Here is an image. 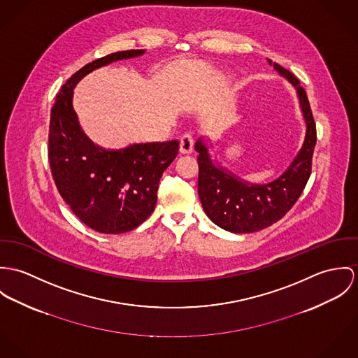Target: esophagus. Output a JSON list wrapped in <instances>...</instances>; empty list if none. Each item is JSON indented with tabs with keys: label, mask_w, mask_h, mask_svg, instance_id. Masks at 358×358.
Masks as SVG:
<instances>
[{
	"label": "esophagus",
	"mask_w": 358,
	"mask_h": 358,
	"mask_svg": "<svg viewBox=\"0 0 358 358\" xmlns=\"http://www.w3.org/2000/svg\"><path fill=\"white\" fill-rule=\"evenodd\" d=\"M194 145H195L194 136L187 133L180 140V152L181 154H191L194 151Z\"/></svg>",
	"instance_id": "esophagus-1"
}]
</instances>
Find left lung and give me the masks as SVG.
<instances>
[{
    "instance_id": "left-lung-1",
    "label": "left lung",
    "mask_w": 358,
    "mask_h": 358,
    "mask_svg": "<svg viewBox=\"0 0 358 358\" xmlns=\"http://www.w3.org/2000/svg\"><path fill=\"white\" fill-rule=\"evenodd\" d=\"M268 62L295 86L306 122L303 145L285 171L269 184H250L215 166L201 138L195 145L199 152V198L203 210L215 225L234 234H252L278 222L301 196L312 173L317 136L306 92L292 73L272 60Z\"/></svg>"
}]
</instances>
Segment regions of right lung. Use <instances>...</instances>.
<instances>
[{"instance_id":"obj_1","label":"right lung","mask_w":358,"mask_h":358,"mask_svg":"<svg viewBox=\"0 0 358 358\" xmlns=\"http://www.w3.org/2000/svg\"><path fill=\"white\" fill-rule=\"evenodd\" d=\"M144 52H115L86 64L62 86L50 111L48 157L57 191L80 221L100 234L133 231L152 214L162 173L176 159L180 143H141L120 150L96 145L80 129L74 87L93 70Z\"/></svg>"}]
</instances>
